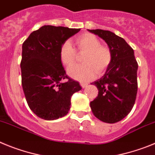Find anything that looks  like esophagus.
Masks as SVG:
<instances>
[{"instance_id":"obj_1","label":"esophagus","mask_w":155,"mask_h":155,"mask_svg":"<svg viewBox=\"0 0 155 155\" xmlns=\"http://www.w3.org/2000/svg\"><path fill=\"white\" fill-rule=\"evenodd\" d=\"M80 84L82 87V88H84V87H86L87 86V84H86V83H80Z\"/></svg>"}]
</instances>
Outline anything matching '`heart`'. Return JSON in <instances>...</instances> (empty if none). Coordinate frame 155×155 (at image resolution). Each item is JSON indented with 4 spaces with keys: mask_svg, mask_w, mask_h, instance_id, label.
<instances>
[{
    "mask_svg": "<svg viewBox=\"0 0 155 155\" xmlns=\"http://www.w3.org/2000/svg\"><path fill=\"white\" fill-rule=\"evenodd\" d=\"M77 52L84 53L81 65H74L68 70V74L75 80L86 81L93 79L98 74L104 73L112 61V52L105 45L101 44L99 39L91 33H84L77 37L74 41ZM77 52L70 42L66 41L61 45L59 57L63 65L71 67L77 58Z\"/></svg>",
    "mask_w": 155,
    "mask_h": 155,
    "instance_id": "1",
    "label": "heart"
}]
</instances>
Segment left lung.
Returning <instances> with one entry per match:
<instances>
[{
	"label": "left lung",
	"mask_w": 155,
	"mask_h": 155,
	"mask_svg": "<svg viewBox=\"0 0 155 155\" xmlns=\"http://www.w3.org/2000/svg\"><path fill=\"white\" fill-rule=\"evenodd\" d=\"M87 30L105 40L113 56L105 74L92 83L98 88V94L90 102V106L98 120L115 124L125 118L135 103L137 62L134 50L123 38L107 30Z\"/></svg>",
	"instance_id": "left-lung-1"
}]
</instances>
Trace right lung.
<instances>
[{"instance_id":"right-lung-1","label":"right lung","mask_w":155,"mask_h":155,"mask_svg":"<svg viewBox=\"0 0 155 155\" xmlns=\"http://www.w3.org/2000/svg\"><path fill=\"white\" fill-rule=\"evenodd\" d=\"M81 28L44 25L23 42L21 84L28 106L37 116L54 120L68 113L72 94L81 87L69 78L59 51L61 45ZM64 79H68L63 82Z\"/></svg>"}]
</instances>
